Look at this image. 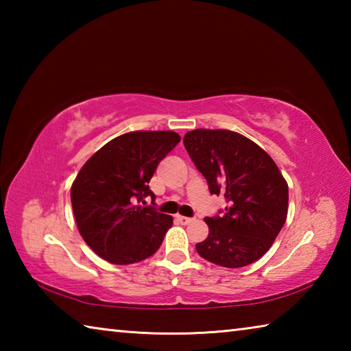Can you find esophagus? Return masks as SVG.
Wrapping results in <instances>:
<instances>
[{
    "label": "esophagus",
    "instance_id": "34e87169",
    "mask_svg": "<svg viewBox=\"0 0 351 351\" xmlns=\"http://www.w3.org/2000/svg\"><path fill=\"white\" fill-rule=\"evenodd\" d=\"M176 221L181 223V224H189L190 221H192V218L184 217V215H176Z\"/></svg>",
    "mask_w": 351,
    "mask_h": 351
}]
</instances>
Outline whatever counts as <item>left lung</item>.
<instances>
[{"label": "left lung", "mask_w": 351, "mask_h": 351, "mask_svg": "<svg viewBox=\"0 0 351 351\" xmlns=\"http://www.w3.org/2000/svg\"><path fill=\"white\" fill-rule=\"evenodd\" d=\"M184 147L210 193L224 192L229 203L223 215L204 218L209 235L195 246L198 254L223 268H243L263 257L288 213V182L274 159L230 130H193L184 136Z\"/></svg>", "instance_id": "1"}]
</instances>
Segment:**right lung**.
<instances>
[{
  "mask_svg": "<svg viewBox=\"0 0 351 351\" xmlns=\"http://www.w3.org/2000/svg\"><path fill=\"white\" fill-rule=\"evenodd\" d=\"M180 141L175 132H130L83 164L71 186V203L82 239L99 257L132 265L161 246L173 218L138 203L154 197L147 184Z\"/></svg>",
  "mask_w": 351,
  "mask_h": 351,
  "instance_id": "obj_1",
  "label": "right lung"
}]
</instances>
